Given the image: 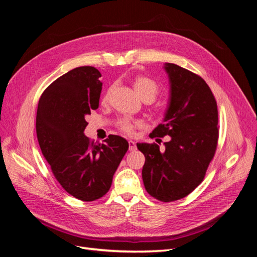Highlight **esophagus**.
<instances>
[{
    "instance_id": "34e87169",
    "label": "esophagus",
    "mask_w": 257,
    "mask_h": 257,
    "mask_svg": "<svg viewBox=\"0 0 257 257\" xmlns=\"http://www.w3.org/2000/svg\"><path fill=\"white\" fill-rule=\"evenodd\" d=\"M128 149H130V151H135L137 149L136 143L133 141H128Z\"/></svg>"
}]
</instances>
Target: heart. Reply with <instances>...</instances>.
Listing matches in <instances>:
<instances>
[{
  "label": "heart",
  "mask_w": 257,
  "mask_h": 257,
  "mask_svg": "<svg viewBox=\"0 0 257 257\" xmlns=\"http://www.w3.org/2000/svg\"><path fill=\"white\" fill-rule=\"evenodd\" d=\"M134 87L139 96L144 100H150V102H152V100L157 98L160 93L159 83L147 76H137L134 79ZM108 97H109V93L104 97L105 102L108 99ZM118 126L123 133L127 135H133L135 130L142 126V121L131 119L128 116H123V118L118 121Z\"/></svg>",
  "instance_id": "heart-1"
}]
</instances>
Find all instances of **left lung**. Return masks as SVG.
Wrapping results in <instances>:
<instances>
[{"instance_id":"1","label":"left lung","mask_w":257,"mask_h":257,"mask_svg":"<svg viewBox=\"0 0 257 257\" xmlns=\"http://www.w3.org/2000/svg\"><path fill=\"white\" fill-rule=\"evenodd\" d=\"M170 81V102L164 123L151 138L170 136L165 148L137 144L146 162L143 180L146 191L168 203L188 196L204 180L219 139L216 100L206 81L181 66L166 63Z\"/></svg>"}]
</instances>
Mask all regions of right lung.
<instances>
[{"mask_svg": "<svg viewBox=\"0 0 257 257\" xmlns=\"http://www.w3.org/2000/svg\"><path fill=\"white\" fill-rule=\"evenodd\" d=\"M93 66L76 67L48 85L40 98L36 134L51 172L68 194L93 201L109 191L128 143L109 135L103 144L84 136L85 121L98 108L103 83Z\"/></svg>", "mask_w": 257, "mask_h": 257, "instance_id": "add662e5", "label": "right lung"}]
</instances>
